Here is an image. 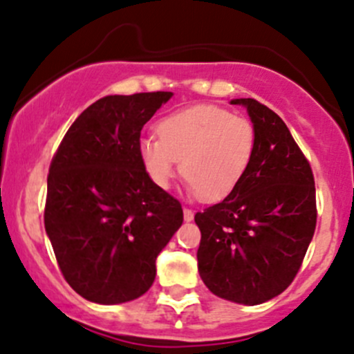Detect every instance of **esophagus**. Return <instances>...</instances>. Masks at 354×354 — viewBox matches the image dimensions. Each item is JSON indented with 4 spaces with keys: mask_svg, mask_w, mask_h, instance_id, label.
Listing matches in <instances>:
<instances>
[{
    "mask_svg": "<svg viewBox=\"0 0 354 354\" xmlns=\"http://www.w3.org/2000/svg\"><path fill=\"white\" fill-rule=\"evenodd\" d=\"M183 218H185V221H192V219H194V211H192V209H188V207H185L183 209Z\"/></svg>",
    "mask_w": 354,
    "mask_h": 354,
    "instance_id": "esophagus-1",
    "label": "esophagus"
}]
</instances>
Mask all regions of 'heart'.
Wrapping results in <instances>:
<instances>
[{
  "label": "heart",
  "mask_w": 354,
  "mask_h": 354,
  "mask_svg": "<svg viewBox=\"0 0 354 354\" xmlns=\"http://www.w3.org/2000/svg\"><path fill=\"white\" fill-rule=\"evenodd\" d=\"M156 136H143L138 153L157 188L171 187L180 173L202 201H221L242 181L256 149L249 119L216 105H195L167 115Z\"/></svg>",
  "instance_id": "obj_1"
}]
</instances>
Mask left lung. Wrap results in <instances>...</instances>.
<instances>
[{"label":"left lung","mask_w":354,"mask_h":354,"mask_svg":"<svg viewBox=\"0 0 354 354\" xmlns=\"http://www.w3.org/2000/svg\"><path fill=\"white\" fill-rule=\"evenodd\" d=\"M256 131L252 160L235 190L195 214L198 273L214 296L266 303L292 283L317 226L315 178L286 122L254 98H235Z\"/></svg>","instance_id":"8db88e82"}]
</instances>
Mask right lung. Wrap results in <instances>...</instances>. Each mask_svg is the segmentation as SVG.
<instances>
[{
  "label": "right lung",
  "mask_w": 354,
  "mask_h": 354,
  "mask_svg": "<svg viewBox=\"0 0 354 354\" xmlns=\"http://www.w3.org/2000/svg\"><path fill=\"white\" fill-rule=\"evenodd\" d=\"M171 91L111 95L68 128L48 174L44 228L60 272L84 299L121 304L156 280V259L183 223L150 181L138 142Z\"/></svg>",
  "instance_id": "right-lung-1"
}]
</instances>
